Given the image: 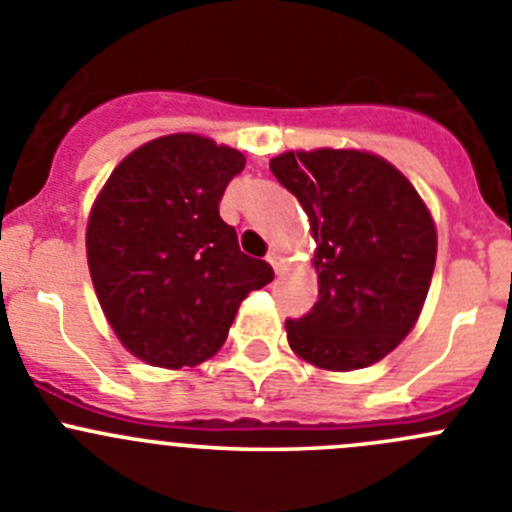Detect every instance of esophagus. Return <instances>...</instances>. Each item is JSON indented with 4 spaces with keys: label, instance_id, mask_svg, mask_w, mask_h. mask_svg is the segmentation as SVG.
I'll return each instance as SVG.
<instances>
[{
    "label": "esophagus",
    "instance_id": "obj_1",
    "mask_svg": "<svg viewBox=\"0 0 512 512\" xmlns=\"http://www.w3.org/2000/svg\"><path fill=\"white\" fill-rule=\"evenodd\" d=\"M267 262H270V265H272V270L278 272V275H280V272H283V265H285V262H283V257H280L278 252H275V250H272V252H267Z\"/></svg>",
    "mask_w": 512,
    "mask_h": 512
}]
</instances>
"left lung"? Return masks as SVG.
Instances as JSON below:
<instances>
[{
  "label": "left lung",
  "instance_id": "left-lung-1",
  "mask_svg": "<svg viewBox=\"0 0 512 512\" xmlns=\"http://www.w3.org/2000/svg\"><path fill=\"white\" fill-rule=\"evenodd\" d=\"M270 169L315 237L318 303L285 321L290 348L328 371L376 364L412 331L432 283L427 207L401 171L364 151H288Z\"/></svg>",
  "mask_w": 512,
  "mask_h": 512
}]
</instances>
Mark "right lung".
Instances as JSON below:
<instances>
[{
	"label": "right lung",
	"instance_id": "1",
	"mask_svg": "<svg viewBox=\"0 0 512 512\" xmlns=\"http://www.w3.org/2000/svg\"><path fill=\"white\" fill-rule=\"evenodd\" d=\"M237 148L191 133L128 154L88 219V267L100 308L133 356L181 369L214 356L247 293L272 283L219 217Z\"/></svg>",
	"mask_w": 512,
	"mask_h": 512
}]
</instances>
